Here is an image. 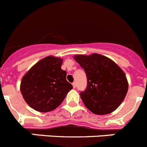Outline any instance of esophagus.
Segmentation results:
<instances>
[{
  "label": "esophagus",
  "instance_id": "1",
  "mask_svg": "<svg viewBox=\"0 0 147 147\" xmlns=\"http://www.w3.org/2000/svg\"><path fill=\"white\" fill-rule=\"evenodd\" d=\"M72 85H73V87H74V88H76V83L75 82H73V84H72Z\"/></svg>",
  "mask_w": 147,
  "mask_h": 147
}]
</instances>
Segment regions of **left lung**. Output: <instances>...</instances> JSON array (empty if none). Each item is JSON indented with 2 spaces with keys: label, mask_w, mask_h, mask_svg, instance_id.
I'll return each instance as SVG.
<instances>
[{
  "label": "left lung",
  "mask_w": 147,
  "mask_h": 147,
  "mask_svg": "<svg viewBox=\"0 0 147 147\" xmlns=\"http://www.w3.org/2000/svg\"><path fill=\"white\" fill-rule=\"evenodd\" d=\"M74 59L84 68L87 76V87L80 92L86 107L98 115L117 109L128 90L122 70L114 61L98 54L76 55Z\"/></svg>",
  "instance_id": "8db88e82"
}]
</instances>
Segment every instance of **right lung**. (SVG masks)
Masks as SVG:
<instances>
[{
  "instance_id": "obj_1",
  "label": "right lung",
  "mask_w": 147,
  "mask_h": 147,
  "mask_svg": "<svg viewBox=\"0 0 147 147\" xmlns=\"http://www.w3.org/2000/svg\"><path fill=\"white\" fill-rule=\"evenodd\" d=\"M61 65V59L49 56L38 62L23 76L20 90L33 109L40 112L55 109L73 89Z\"/></svg>"
}]
</instances>
